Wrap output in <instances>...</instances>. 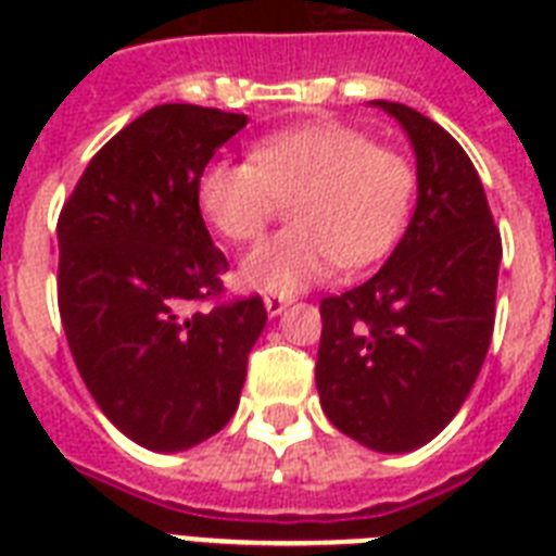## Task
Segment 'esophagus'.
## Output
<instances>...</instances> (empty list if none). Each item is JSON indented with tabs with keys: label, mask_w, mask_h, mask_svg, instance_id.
I'll use <instances>...</instances> for the list:
<instances>
[{
	"label": "esophagus",
	"mask_w": 556,
	"mask_h": 556,
	"mask_svg": "<svg viewBox=\"0 0 556 556\" xmlns=\"http://www.w3.org/2000/svg\"><path fill=\"white\" fill-rule=\"evenodd\" d=\"M291 305V296H282V294H268L265 296V308H268L270 317H277V314H282Z\"/></svg>",
	"instance_id": "esophagus-1"
}]
</instances>
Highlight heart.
<instances>
[{
  "instance_id": "b5f03b06",
  "label": "heart",
  "mask_w": 556,
  "mask_h": 556,
  "mask_svg": "<svg viewBox=\"0 0 556 556\" xmlns=\"http://www.w3.org/2000/svg\"><path fill=\"white\" fill-rule=\"evenodd\" d=\"M199 204L236 244L260 239L291 201L288 230L253 248L242 282L294 294L338 268H366L392 251L415 195V169L397 150L343 124H308L265 135L251 161L216 159L201 169Z\"/></svg>"
}]
</instances>
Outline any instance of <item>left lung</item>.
Returning <instances> with one entry per match:
<instances>
[{"label": "left lung", "mask_w": 556, "mask_h": 556, "mask_svg": "<svg viewBox=\"0 0 556 556\" xmlns=\"http://www.w3.org/2000/svg\"><path fill=\"white\" fill-rule=\"evenodd\" d=\"M418 159V204L387 265L320 303L323 413L378 453L439 435L470 395L491 346L502 239L473 161L421 112L375 100Z\"/></svg>", "instance_id": "obj_1"}]
</instances>
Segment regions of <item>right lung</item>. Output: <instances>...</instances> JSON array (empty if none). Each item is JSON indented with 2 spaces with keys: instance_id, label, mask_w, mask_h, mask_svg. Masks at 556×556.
<instances>
[{
  "instance_id": "add662e5",
  "label": "right lung",
  "mask_w": 556,
  "mask_h": 556,
  "mask_svg": "<svg viewBox=\"0 0 556 556\" xmlns=\"http://www.w3.org/2000/svg\"><path fill=\"white\" fill-rule=\"evenodd\" d=\"M248 117L164 103L124 126L60 210L56 303L83 383L109 421L155 453L216 435L239 406L262 296L222 300L225 253L199 176Z\"/></svg>"
}]
</instances>
